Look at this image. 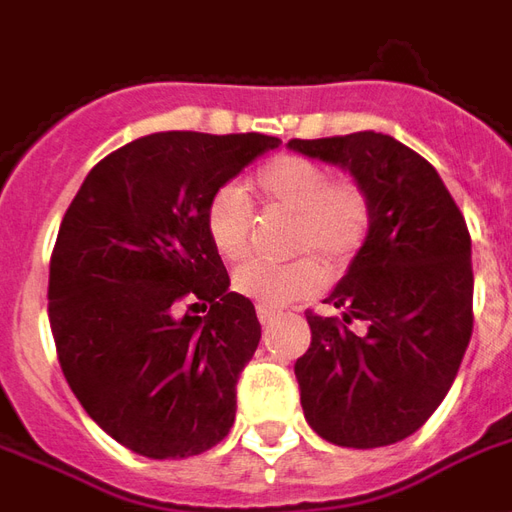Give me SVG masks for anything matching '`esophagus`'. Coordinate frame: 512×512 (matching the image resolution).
<instances>
[{
    "instance_id": "esophagus-1",
    "label": "esophagus",
    "mask_w": 512,
    "mask_h": 512,
    "mask_svg": "<svg viewBox=\"0 0 512 512\" xmlns=\"http://www.w3.org/2000/svg\"><path fill=\"white\" fill-rule=\"evenodd\" d=\"M277 315H279L277 310H268V307H257V318H260V323H263V326L274 323V318H277Z\"/></svg>"
}]
</instances>
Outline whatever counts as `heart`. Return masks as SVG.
Instances as JSON below:
<instances>
[{
  "label": "heart",
  "instance_id": "heart-1",
  "mask_svg": "<svg viewBox=\"0 0 512 512\" xmlns=\"http://www.w3.org/2000/svg\"><path fill=\"white\" fill-rule=\"evenodd\" d=\"M255 191L274 208L296 213L290 246L312 252L329 268L348 266L370 230V197L354 178H332V169L307 156H277L255 172ZM205 233L224 260H238L252 238V205L235 183L213 191L205 205ZM315 257L290 263L246 260L235 268L233 290L257 307H285L326 282V268Z\"/></svg>",
  "mask_w": 512,
  "mask_h": 512
}]
</instances>
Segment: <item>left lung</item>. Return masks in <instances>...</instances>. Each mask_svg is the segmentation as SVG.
<instances>
[{
    "label": "left lung",
    "mask_w": 512,
    "mask_h": 512,
    "mask_svg": "<svg viewBox=\"0 0 512 512\" xmlns=\"http://www.w3.org/2000/svg\"><path fill=\"white\" fill-rule=\"evenodd\" d=\"M290 150L348 169L370 197V230L326 304L307 312L296 362L301 408L332 444L370 450L406 439L439 408L472 337V238L439 172L376 131L290 139ZM362 320L366 332H350Z\"/></svg>",
    "instance_id": "left-lung-1"
}]
</instances>
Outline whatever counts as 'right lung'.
<instances>
[{"instance_id":"1","label":"right lung","mask_w":512,"mask_h":512,"mask_svg":"<svg viewBox=\"0 0 512 512\" xmlns=\"http://www.w3.org/2000/svg\"><path fill=\"white\" fill-rule=\"evenodd\" d=\"M279 145L266 134L142 136L101 158L62 216L49 268L62 376L136 455H200L233 428L260 321L230 290L205 205Z\"/></svg>"}]
</instances>
